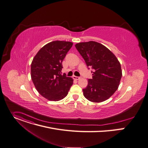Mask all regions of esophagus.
Here are the masks:
<instances>
[{"instance_id": "obj_1", "label": "esophagus", "mask_w": 148, "mask_h": 148, "mask_svg": "<svg viewBox=\"0 0 148 148\" xmlns=\"http://www.w3.org/2000/svg\"><path fill=\"white\" fill-rule=\"evenodd\" d=\"M73 78L74 79H75V80H78V79H79V77H76V76H73Z\"/></svg>"}]
</instances>
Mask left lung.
Segmentation results:
<instances>
[{
    "mask_svg": "<svg viewBox=\"0 0 148 148\" xmlns=\"http://www.w3.org/2000/svg\"><path fill=\"white\" fill-rule=\"evenodd\" d=\"M75 46L87 66L94 70L92 78L83 89L84 96L93 103L109 99L117 90L122 76L120 62L110 50L97 42H79Z\"/></svg>",
    "mask_w": 148,
    "mask_h": 148,
    "instance_id": "obj_1",
    "label": "left lung"
}]
</instances>
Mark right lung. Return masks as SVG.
Listing matches in <instances>:
<instances>
[{
    "label": "right lung",
    "mask_w": 148,
    "mask_h": 148,
    "mask_svg": "<svg viewBox=\"0 0 148 148\" xmlns=\"http://www.w3.org/2000/svg\"><path fill=\"white\" fill-rule=\"evenodd\" d=\"M73 43L54 41L39 49L31 66V76L35 88L50 101H59L68 95L73 79L61 74L62 62Z\"/></svg>",
    "instance_id": "obj_1"
}]
</instances>
